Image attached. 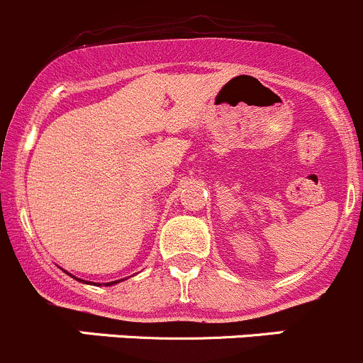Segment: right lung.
<instances>
[{
  "instance_id": "obj_1",
  "label": "right lung",
  "mask_w": 363,
  "mask_h": 363,
  "mask_svg": "<svg viewBox=\"0 0 363 363\" xmlns=\"http://www.w3.org/2000/svg\"><path fill=\"white\" fill-rule=\"evenodd\" d=\"M77 281H81V279H77ZM82 282V281H81ZM116 282H120V281H114V282H106V284L104 286H113V284H116ZM86 284H88V282H86ZM100 286V284H99Z\"/></svg>"
}]
</instances>
